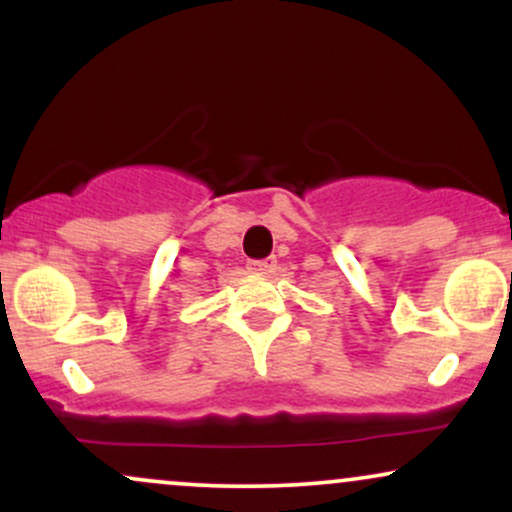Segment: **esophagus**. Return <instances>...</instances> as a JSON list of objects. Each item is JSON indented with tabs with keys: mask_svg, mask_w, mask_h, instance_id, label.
I'll return each instance as SVG.
<instances>
[{
	"mask_svg": "<svg viewBox=\"0 0 512 512\" xmlns=\"http://www.w3.org/2000/svg\"><path fill=\"white\" fill-rule=\"evenodd\" d=\"M248 269L255 274H272L276 269V257H267V260H252V262H248Z\"/></svg>",
	"mask_w": 512,
	"mask_h": 512,
	"instance_id": "1",
	"label": "esophagus"
}]
</instances>
